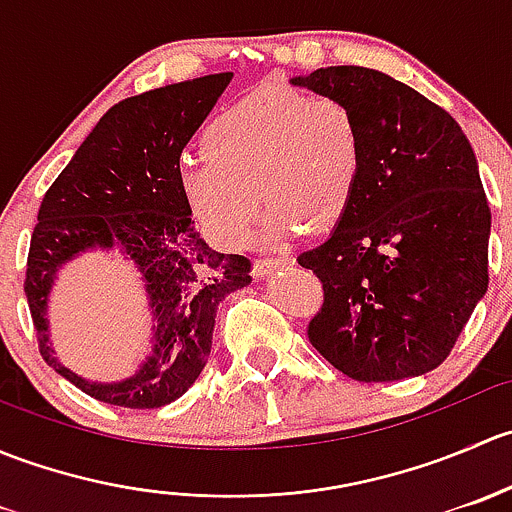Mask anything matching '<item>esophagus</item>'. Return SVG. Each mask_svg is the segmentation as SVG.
<instances>
[{
  "mask_svg": "<svg viewBox=\"0 0 512 512\" xmlns=\"http://www.w3.org/2000/svg\"><path fill=\"white\" fill-rule=\"evenodd\" d=\"M292 257H280V260H272V257H267V260H257L255 265H252V272H255L257 277H267L272 275L275 270H280V267L285 265H292Z\"/></svg>",
  "mask_w": 512,
  "mask_h": 512,
  "instance_id": "esophagus-1",
  "label": "esophagus"
}]
</instances>
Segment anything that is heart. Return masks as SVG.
I'll return each instance as SVG.
<instances>
[{
    "mask_svg": "<svg viewBox=\"0 0 512 512\" xmlns=\"http://www.w3.org/2000/svg\"><path fill=\"white\" fill-rule=\"evenodd\" d=\"M359 173L361 131L347 103L270 86L210 121L203 158L183 163L178 183L205 235L237 250L255 230L260 195L270 205L262 235L285 240L299 225H337Z\"/></svg>",
    "mask_w": 512,
    "mask_h": 512,
    "instance_id": "heart-1",
    "label": "heart"
}]
</instances>
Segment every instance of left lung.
<instances>
[{"instance_id": "1", "label": "left lung", "mask_w": 512, "mask_h": 512, "mask_svg": "<svg viewBox=\"0 0 512 512\" xmlns=\"http://www.w3.org/2000/svg\"><path fill=\"white\" fill-rule=\"evenodd\" d=\"M289 84L347 103L361 131L352 205L297 257L324 289L309 342L366 384L428 374L488 289L476 153L451 113L376 69L327 66Z\"/></svg>"}]
</instances>
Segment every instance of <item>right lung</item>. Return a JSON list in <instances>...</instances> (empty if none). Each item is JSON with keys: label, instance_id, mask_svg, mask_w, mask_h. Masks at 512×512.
Returning <instances> with one entry per match:
<instances>
[{"label": "right lung", "instance_id": "obj_1", "mask_svg": "<svg viewBox=\"0 0 512 512\" xmlns=\"http://www.w3.org/2000/svg\"><path fill=\"white\" fill-rule=\"evenodd\" d=\"M230 81V71L210 74L118 101L41 200L24 282L41 356L103 404L160 409L180 399L208 361L218 304L252 282L247 257L200 237L178 183L180 153ZM96 249H118L137 267L152 314V347L118 382L84 380L50 344L48 299L58 272Z\"/></svg>", "mask_w": 512, "mask_h": 512}]
</instances>
